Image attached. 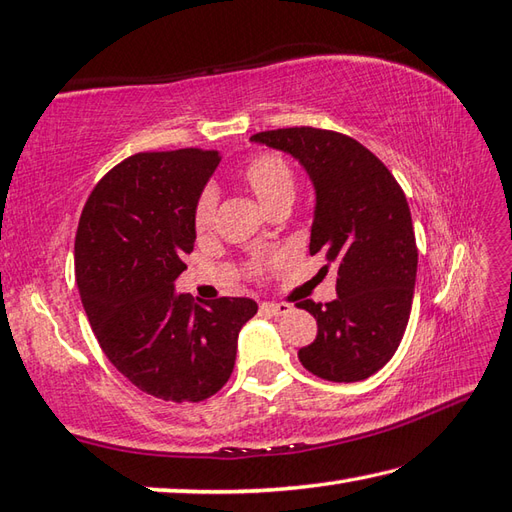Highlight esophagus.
<instances>
[{
	"instance_id": "esophagus-1",
	"label": "esophagus",
	"mask_w": 512,
	"mask_h": 512,
	"mask_svg": "<svg viewBox=\"0 0 512 512\" xmlns=\"http://www.w3.org/2000/svg\"><path fill=\"white\" fill-rule=\"evenodd\" d=\"M262 310H264V313H268V315H275V317H279V315H288V313H290V306H288V304L264 302V304H262Z\"/></svg>"
}]
</instances>
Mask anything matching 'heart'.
Returning <instances> with one entry per match:
<instances>
[{
  "label": "heart",
  "mask_w": 512,
  "mask_h": 512,
  "mask_svg": "<svg viewBox=\"0 0 512 512\" xmlns=\"http://www.w3.org/2000/svg\"><path fill=\"white\" fill-rule=\"evenodd\" d=\"M239 177L242 182L253 190L257 202L266 210H270L282 202H293L295 197V175L290 166L282 157L275 153H257L239 168ZM215 210H217V190L213 186L202 188L197 195L193 206V228L197 235H208L215 224ZM279 262V257L273 259H259L250 270L253 273H264V270Z\"/></svg>",
  "instance_id": "b5f03b06"
}]
</instances>
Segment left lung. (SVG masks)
Segmentation results:
<instances>
[{
  "label": "left lung",
  "instance_id": "obj_1",
  "mask_svg": "<svg viewBox=\"0 0 512 512\" xmlns=\"http://www.w3.org/2000/svg\"><path fill=\"white\" fill-rule=\"evenodd\" d=\"M250 142L293 155L315 186L310 255L337 268V297L297 302L317 319L299 362L328 382H362L402 342L413 306L417 244L406 195L390 170L357 139L322 128H277Z\"/></svg>",
  "mask_w": 512,
  "mask_h": 512
}]
</instances>
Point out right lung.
<instances>
[{
	"mask_svg": "<svg viewBox=\"0 0 512 512\" xmlns=\"http://www.w3.org/2000/svg\"><path fill=\"white\" fill-rule=\"evenodd\" d=\"M217 150L137 153L93 188L75 237V275L88 322L119 373L164 402H204L235 366L248 297L195 302L175 293L193 253V206Z\"/></svg>",
	"mask_w": 512,
	"mask_h": 512,
	"instance_id": "add662e5",
	"label": "right lung"
}]
</instances>
